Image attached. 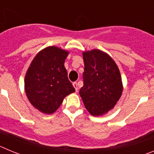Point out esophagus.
Returning <instances> with one entry per match:
<instances>
[{
	"label": "esophagus",
	"mask_w": 154,
	"mask_h": 154,
	"mask_svg": "<svg viewBox=\"0 0 154 154\" xmlns=\"http://www.w3.org/2000/svg\"><path fill=\"white\" fill-rule=\"evenodd\" d=\"M73 86H74L76 92H78V84H77V82H73L72 83Z\"/></svg>",
	"instance_id": "1"
}]
</instances>
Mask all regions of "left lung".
I'll return each mask as SVG.
<instances>
[{"instance_id":"left-lung-1","label":"left lung","mask_w":154,"mask_h":154,"mask_svg":"<svg viewBox=\"0 0 154 154\" xmlns=\"http://www.w3.org/2000/svg\"><path fill=\"white\" fill-rule=\"evenodd\" d=\"M83 86L79 94L92 116L106 113L115 106L123 92L119 70L112 58L100 50L83 52Z\"/></svg>"}]
</instances>
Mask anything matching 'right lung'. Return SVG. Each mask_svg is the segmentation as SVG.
Wrapping results in <instances>:
<instances>
[{"instance_id":"obj_1","label":"right lung","mask_w":154,"mask_h":154,"mask_svg":"<svg viewBox=\"0 0 154 154\" xmlns=\"http://www.w3.org/2000/svg\"><path fill=\"white\" fill-rule=\"evenodd\" d=\"M68 51L51 46L42 50L25 75V92L33 106L46 114L56 111L63 99L75 92L64 66Z\"/></svg>"}]
</instances>
